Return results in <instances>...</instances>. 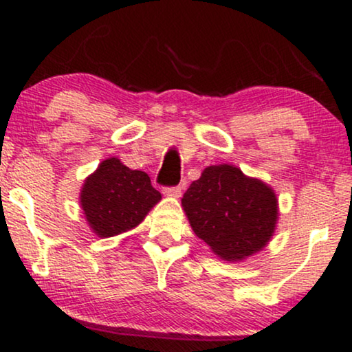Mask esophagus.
<instances>
[{"label":"esophagus","mask_w":352,"mask_h":352,"mask_svg":"<svg viewBox=\"0 0 352 352\" xmlns=\"http://www.w3.org/2000/svg\"><path fill=\"white\" fill-rule=\"evenodd\" d=\"M164 193L167 197H180L182 195V185H177V187H165Z\"/></svg>","instance_id":"obj_1"}]
</instances>
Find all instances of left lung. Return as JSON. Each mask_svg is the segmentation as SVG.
Wrapping results in <instances>:
<instances>
[{
	"mask_svg": "<svg viewBox=\"0 0 352 352\" xmlns=\"http://www.w3.org/2000/svg\"><path fill=\"white\" fill-rule=\"evenodd\" d=\"M182 207L195 235L223 260H243L268 243L278 218L268 185L233 165H212L192 182Z\"/></svg>",
	"mask_w": 352,
	"mask_h": 352,
	"instance_id": "1",
	"label": "left lung"
}]
</instances>
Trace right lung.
I'll return each instance as SVG.
<instances>
[{"label":"right lung","instance_id":"1","mask_svg":"<svg viewBox=\"0 0 352 352\" xmlns=\"http://www.w3.org/2000/svg\"><path fill=\"white\" fill-rule=\"evenodd\" d=\"M160 199L147 173L112 157L84 182L80 207L96 235L107 238L137 227Z\"/></svg>","mask_w":352,"mask_h":352}]
</instances>
